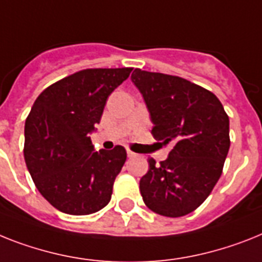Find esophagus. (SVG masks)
I'll list each match as a JSON object with an SVG mask.
<instances>
[{
  "instance_id": "34e87169",
  "label": "esophagus",
  "mask_w": 262,
  "mask_h": 262,
  "mask_svg": "<svg viewBox=\"0 0 262 262\" xmlns=\"http://www.w3.org/2000/svg\"><path fill=\"white\" fill-rule=\"evenodd\" d=\"M127 157L128 158H134V157H136V154L135 152H133V151H127Z\"/></svg>"
}]
</instances>
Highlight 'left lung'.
<instances>
[{"label": "left lung", "mask_w": 262, "mask_h": 262, "mask_svg": "<svg viewBox=\"0 0 262 262\" xmlns=\"http://www.w3.org/2000/svg\"><path fill=\"white\" fill-rule=\"evenodd\" d=\"M131 79L150 112L152 136L171 144L159 165L148 158L140 194L154 213L182 217L206 200L221 177L230 147L229 116L213 92L182 77L136 68Z\"/></svg>", "instance_id": "obj_1"}]
</instances>
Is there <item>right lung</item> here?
Segmentation results:
<instances>
[{"label": "right lung", "mask_w": 262, "mask_h": 262, "mask_svg": "<svg viewBox=\"0 0 262 262\" xmlns=\"http://www.w3.org/2000/svg\"><path fill=\"white\" fill-rule=\"evenodd\" d=\"M133 68L83 69L45 88L25 122V163L37 190L62 213L87 215L107 206L127 159L116 146L95 151L90 134L112 91Z\"/></svg>", "instance_id": "add662e5"}]
</instances>
